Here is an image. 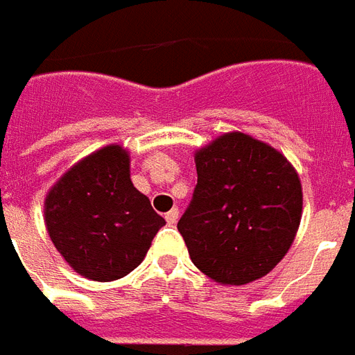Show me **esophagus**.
Here are the masks:
<instances>
[{"label": "esophagus", "mask_w": 355, "mask_h": 355, "mask_svg": "<svg viewBox=\"0 0 355 355\" xmlns=\"http://www.w3.org/2000/svg\"><path fill=\"white\" fill-rule=\"evenodd\" d=\"M178 214H180V212H178L177 207H175V209H171V211L167 212V214H165V220H167V224H169V225L177 224Z\"/></svg>", "instance_id": "obj_1"}]
</instances>
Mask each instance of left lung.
Masks as SVG:
<instances>
[{
    "mask_svg": "<svg viewBox=\"0 0 355 355\" xmlns=\"http://www.w3.org/2000/svg\"><path fill=\"white\" fill-rule=\"evenodd\" d=\"M198 184L178 220L190 258L216 282L248 284L284 258L297 233L303 191L280 152L225 133L196 154Z\"/></svg>",
    "mask_w": 355,
    "mask_h": 355,
    "instance_id": "8db88e82",
    "label": "left lung"
}]
</instances>
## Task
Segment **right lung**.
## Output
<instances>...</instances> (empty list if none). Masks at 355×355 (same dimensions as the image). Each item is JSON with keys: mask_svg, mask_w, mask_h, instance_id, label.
<instances>
[{"mask_svg": "<svg viewBox=\"0 0 355 355\" xmlns=\"http://www.w3.org/2000/svg\"><path fill=\"white\" fill-rule=\"evenodd\" d=\"M44 222L65 261L97 282L133 271L165 224L131 184L130 156L118 144L65 173L44 201Z\"/></svg>", "mask_w": 355, "mask_h": 355, "instance_id": "right-lung-1", "label": "right lung"}]
</instances>
